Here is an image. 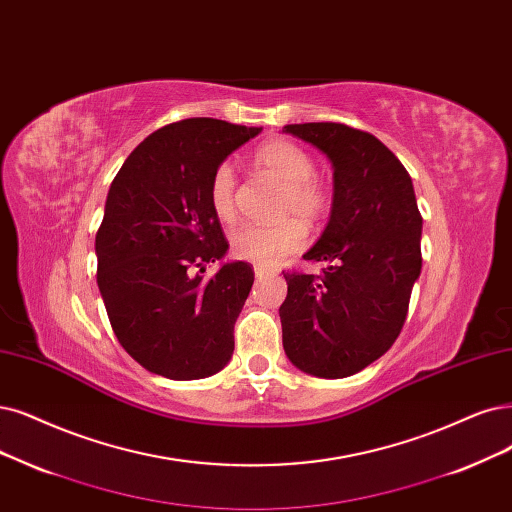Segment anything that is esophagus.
Wrapping results in <instances>:
<instances>
[{
	"label": "esophagus",
	"instance_id": "1",
	"mask_svg": "<svg viewBox=\"0 0 512 512\" xmlns=\"http://www.w3.org/2000/svg\"><path fill=\"white\" fill-rule=\"evenodd\" d=\"M274 270L272 268H263V266H255V276L257 278H266V276H272Z\"/></svg>",
	"mask_w": 512,
	"mask_h": 512
}]
</instances>
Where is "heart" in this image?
Returning a JSON list of instances; mask_svg holds the SVG:
<instances>
[{
	"mask_svg": "<svg viewBox=\"0 0 512 512\" xmlns=\"http://www.w3.org/2000/svg\"><path fill=\"white\" fill-rule=\"evenodd\" d=\"M255 168L282 183L276 215L287 217L274 225H246L232 234V255L255 266L272 268L282 257L299 251L308 240L306 225L327 213L329 192L314 170L310 151L289 139H272L257 147ZM208 204L219 221L232 223L238 215V177L230 164H219L208 181ZM300 219L297 220L296 217Z\"/></svg>",
	"mask_w": 512,
	"mask_h": 512,
	"instance_id": "b5f03b06",
	"label": "heart"
}]
</instances>
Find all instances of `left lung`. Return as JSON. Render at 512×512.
I'll list each match as a JSON object with an SVG mask.
<instances>
[{"label": "left lung", "instance_id": "obj_1", "mask_svg": "<svg viewBox=\"0 0 512 512\" xmlns=\"http://www.w3.org/2000/svg\"><path fill=\"white\" fill-rule=\"evenodd\" d=\"M333 164L327 230L304 255L323 274L282 272V344L289 361L316 377L354 375L399 337L422 270V215L411 177L365 130L337 122L287 124Z\"/></svg>", "mask_w": 512, "mask_h": 512}]
</instances>
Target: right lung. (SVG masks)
Returning a JSON list of instances; mask_svg holds the SVG:
<instances>
[{"label":"right lung","mask_w":512,"mask_h":512,"mask_svg":"<svg viewBox=\"0 0 512 512\" xmlns=\"http://www.w3.org/2000/svg\"><path fill=\"white\" fill-rule=\"evenodd\" d=\"M261 128L187 118L137 145L113 179L97 232V282L113 333L147 371L200 380L230 363L255 272L204 276L227 251L208 204L213 170Z\"/></svg>","instance_id":"right-lung-1"}]
</instances>
